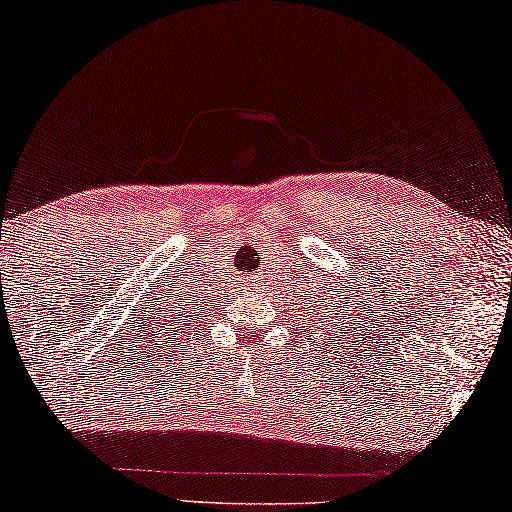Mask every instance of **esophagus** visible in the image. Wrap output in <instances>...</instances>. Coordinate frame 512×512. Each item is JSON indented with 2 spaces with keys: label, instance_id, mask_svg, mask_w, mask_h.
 Returning a JSON list of instances; mask_svg holds the SVG:
<instances>
[{
  "label": "esophagus",
  "instance_id": "esophagus-1",
  "mask_svg": "<svg viewBox=\"0 0 512 512\" xmlns=\"http://www.w3.org/2000/svg\"><path fill=\"white\" fill-rule=\"evenodd\" d=\"M248 286H250V288H253V291H255V293H262V288H264V286H262V280H259V277H250V282H248Z\"/></svg>",
  "mask_w": 512,
  "mask_h": 512
}]
</instances>
